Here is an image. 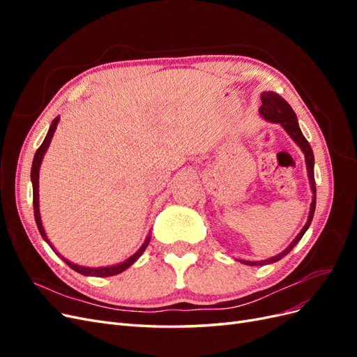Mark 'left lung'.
<instances>
[{"instance_id": "obj_1", "label": "left lung", "mask_w": 357, "mask_h": 357, "mask_svg": "<svg viewBox=\"0 0 357 357\" xmlns=\"http://www.w3.org/2000/svg\"><path fill=\"white\" fill-rule=\"evenodd\" d=\"M261 100H262V105L261 109H259V113L262 114L264 119H266L268 122H274V123H280L286 132L290 135V138L294 139V142L301 147L302 152L305 155V164H307V172H308V178H310V186L312 190V201H311V208H310V215H308V220L305 223L304 228L301 229V232L296 235V238L289 244V247L286 250H283L280 255L274 256V257H269L266 261H259V262H252V261H241L245 265H250V266H257V265H268V264H274L280 259H283L291 248H294L299 240L304 236L305 231L310 228L311 220H312V215H314V210H316V180H314V153H312L311 146L307 142V138L302 135L301 132V128L298 125V119L295 112L291 110V107L289 105V102L282 98L278 93L275 92H264L261 95Z\"/></svg>"}]
</instances>
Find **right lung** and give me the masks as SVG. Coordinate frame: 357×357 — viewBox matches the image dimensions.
<instances>
[{
	"instance_id": "add662e5",
	"label": "right lung",
	"mask_w": 357,
	"mask_h": 357,
	"mask_svg": "<svg viewBox=\"0 0 357 357\" xmlns=\"http://www.w3.org/2000/svg\"><path fill=\"white\" fill-rule=\"evenodd\" d=\"M58 123H59V117H56L55 121L52 122V125H50V128H49V132H47V135H46V138H45V142H43V144L37 149V152H36V155H34V160H32V168H31L32 193H34V198H32V202H34V218H36V223H37V228H38L41 236H43V238H45V241H47V244H49L52 248H53V245H52L50 241L47 240L45 228H43V223H41V218H40V207H38V172H40V165H41L43 156H45L46 150H47V147H49V144H50V142H52L53 134H55V131H56ZM149 243H150V235H147L146 241L143 243L142 247L138 248V252L134 253L129 259H126L125 262L113 265V266H100V268H89V266L75 265V264L67 261L66 257H62V256L55 250V248H53V252H55V253L62 259V261L66 262L71 269H74V271H77V273H80V274H83V275H91V277H110V275L121 274V273L125 271L126 268L131 266V265L137 261V259L143 255V252L146 250V247L149 245Z\"/></svg>"
}]
</instances>
